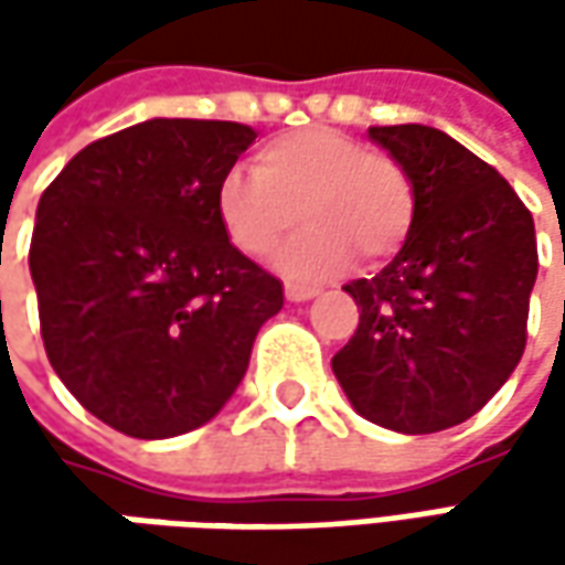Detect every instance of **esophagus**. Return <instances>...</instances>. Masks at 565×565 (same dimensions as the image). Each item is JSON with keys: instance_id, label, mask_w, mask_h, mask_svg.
Masks as SVG:
<instances>
[{"instance_id": "esophagus-1", "label": "esophagus", "mask_w": 565, "mask_h": 565, "mask_svg": "<svg viewBox=\"0 0 565 565\" xmlns=\"http://www.w3.org/2000/svg\"><path fill=\"white\" fill-rule=\"evenodd\" d=\"M317 295V289H311V286H286V298L289 301H311Z\"/></svg>"}]
</instances>
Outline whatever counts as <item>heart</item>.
<instances>
[{"label":"heart","mask_w":565,"mask_h":565,"mask_svg":"<svg viewBox=\"0 0 565 565\" xmlns=\"http://www.w3.org/2000/svg\"><path fill=\"white\" fill-rule=\"evenodd\" d=\"M254 172L228 169L216 185V216L226 238L248 257H267L295 226H308L276 254L292 279H323L352 264L383 260L408 235L415 191L393 157L359 138L311 125L267 141Z\"/></svg>","instance_id":"obj_1"}]
</instances>
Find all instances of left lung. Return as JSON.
<instances>
[{
    "label": "left lung",
    "instance_id": "left-lung-1",
    "mask_svg": "<svg viewBox=\"0 0 565 565\" xmlns=\"http://www.w3.org/2000/svg\"><path fill=\"white\" fill-rule=\"evenodd\" d=\"M367 138L405 169L415 216L399 254L345 286L361 315L333 374L361 418L437 434L481 412L525 352L534 220L493 166L440 128L383 125Z\"/></svg>",
    "mask_w": 565,
    "mask_h": 565
}]
</instances>
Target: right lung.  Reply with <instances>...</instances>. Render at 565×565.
<instances>
[{"label": "right lung", "instance_id": "add662e5", "mask_svg": "<svg viewBox=\"0 0 565 565\" xmlns=\"http://www.w3.org/2000/svg\"><path fill=\"white\" fill-rule=\"evenodd\" d=\"M254 138L238 121H141L87 143L36 204L46 359L128 437L166 440L216 418L282 308V282L216 216V185Z\"/></svg>", "mask_w": 565, "mask_h": 565}]
</instances>
